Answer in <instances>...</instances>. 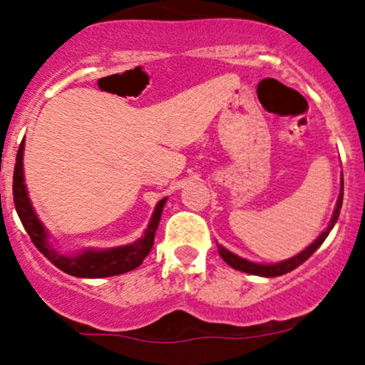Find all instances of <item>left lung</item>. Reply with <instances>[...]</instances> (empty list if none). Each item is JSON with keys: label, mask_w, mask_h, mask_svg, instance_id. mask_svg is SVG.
<instances>
[{"label": "left lung", "mask_w": 365, "mask_h": 365, "mask_svg": "<svg viewBox=\"0 0 365 365\" xmlns=\"http://www.w3.org/2000/svg\"><path fill=\"white\" fill-rule=\"evenodd\" d=\"M342 197H344V178H341V192H339V197H337V202H336V209H334V212H332L331 222H329V226L324 229L321 234H319L316 241H314L312 244H309V246L304 249V251L299 252L297 256L289 257V259H286V261H281V262H276V264H261V262L247 261V259L237 256V254L231 252V251H229V249L222 247L221 244H217L219 256H221L224 259V262L229 264V266H231L232 269H237V271L252 274V276L277 277V276H282V274L291 272L296 267L301 266L302 262H306L307 259L311 257L312 254L316 252L319 247H321V244L326 241V237L329 236V232H331L332 227L336 226V222H337V219H339V214H341Z\"/></svg>", "instance_id": "8db88e82"}]
</instances>
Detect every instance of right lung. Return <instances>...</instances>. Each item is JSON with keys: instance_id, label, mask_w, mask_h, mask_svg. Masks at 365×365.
Returning <instances> with one entry per match:
<instances>
[{"instance_id": "obj_1", "label": "right lung", "mask_w": 365, "mask_h": 365, "mask_svg": "<svg viewBox=\"0 0 365 365\" xmlns=\"http://www.w3.org/2000/svg\"><path fill=\"white\" fill-rule=\"evenodd\" d=\"M23 154H24V139L19 144L16 154V164H14L13 174V196H14V207L19 219H21L24 229L31 237L34 246L43 254L48 261H51L58 269L63 272L69 274L74 277H86V279H98V277H109L119 276V274L129 272L133 269L139 267L154 244V236L156 229L161 221L163 207L166 204L168 197H163L161 201L154 207L151 221L148 227L144 229L143 236L136 239L131 244L109 249H81V251L73 254H63L53 246L51 234L41 219L38 217L34 211L31 199L28 196L26 184H24V169H23Z\"/></svg>"}]
</instances>
